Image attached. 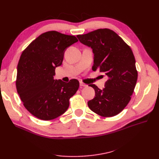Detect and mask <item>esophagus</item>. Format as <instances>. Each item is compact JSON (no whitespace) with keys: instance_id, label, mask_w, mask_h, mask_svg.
Returning a JSON list of instances; mask_svg holds the SVG:
<instances>
[{"instance_id":"esophagus-1","label":"esophagus","mask_w":159,"mask_h":159,"mask_svg":"<svg viewBox=\"0 0 159 159\" xmlns=\"http://www.w3.org/2000/svg\"><path fill=\"white\" fill-rule=\"evenodd\" d=\"M80 85L81 86V87H86V86H87V85L84 84L83 82H80Z\"/></svg>"}]
</instances>
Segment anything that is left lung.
Instances as JSON below:
<instances>
[{
    "instance_id": "left-lung-1",
    "label": "left lung",
    "mask_w": 159,
    "mask_h": 159,
    "mask_svg": "<svg viewBox=\"0 0 159 159\" xmlns=\"http://www.w3.org/2000/svg\"><path fill=\"white\" fill-rule=\"evenodd\" d=\"M77 37L93 50L92 70L104 72L108 78L102 90L95 84L89 85L95 90V97L88 102V106L100 116H115L130 102L137 83L138 74L131 48L117 34L108 28Z\"/></svg>"
}]
</instances>
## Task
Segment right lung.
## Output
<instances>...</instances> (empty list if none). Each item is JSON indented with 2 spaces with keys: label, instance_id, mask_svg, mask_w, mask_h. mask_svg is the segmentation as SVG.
Wrapping results in <instances>:
<instances>
[{
  "label": "right lung",
  "instance_id": "add662e5",
  "mask_svg": "<svg viewBox=\"0 0 159 159\" xmlns=\"http://www.w3.org/2000/svg\"><path fill=\"white\" fill-rule=\"evenodd\" d=\"M74 36L56 31L42 34L24 50L17 66L16 87L24 106L34 116L49 121L64 113L78 91L75 79L55 80L67 48L78 42Z\"/></svg>",
  "mask_w": 159,
  "mask_h": 159
}]
</instances>
